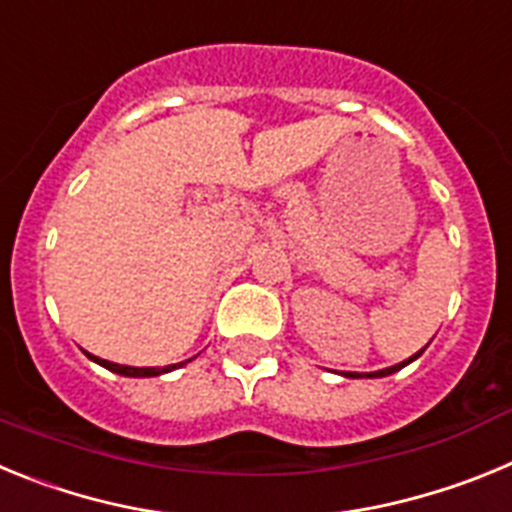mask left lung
I'll return each mask as SVG.
<instances>
[{"instance_id":"obj_1","label":"left lung","mask_w":512,"mask_h":512,"mask_svg":"<svg viewBox=\"0 0 512 512\" xmlns=\"http://www.w3.org/2000/svg\"><path fill=\"white\" fill-rule=\"evenodd\" d=\"M423 351H425V346L420 348L418 354H413V356H410V359L400 361V364H395V366H387V369H379V372H343V377H348V379H379V377H390V374L400 372L402 366H408L410 361H415V359H418V356L423 354Z\"/></svg>"}]
</instances>
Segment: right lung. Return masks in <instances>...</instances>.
Wrapping results in <instances>:
<instances>
[{
    "mask_svg": "<svg viewBox=\"0 0 512 512\" xmlns=\"http://www.w3.org/2000/svg\"><path fill=\"white\" fill-rule=\"evenodd\" d=\"M87 354V351H84ZM89 359L94 361V364L104 366V369H110V372L120 374V377H161V374H169L174 372V369H179V366H184L187 361H182V364H169V366H125V364H115V361H107V359H99V356H92L87 354Z\"/></svg>",
    "mask_w": 512,
    "mask_h": 512,
    "instance_id": "right-lung-1",
    "label": "right lung"
}]
</instances>
